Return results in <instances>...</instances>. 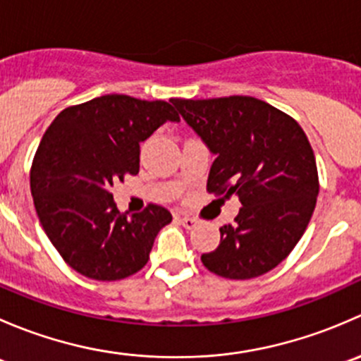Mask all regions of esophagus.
Masks as SVG:
<instances>
[{"label": "esophagus", "mask_w": 361, "mask_h": 361, "mask_svg": "<svg viewBox=\"0 0 361 361\" xmlns=\"http://www.w3.org/2000/svg\"><path fill=\"white\" fill-rule=\"evenodd\" d=\"M178 220H180V224L183 225L185 228H194L195 225H197V220L192 216H187V214H181V216H178Z\"/></svg>", "instance_id": "esophagus-1"}]
</instances>
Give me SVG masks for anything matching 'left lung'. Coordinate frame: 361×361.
Segmentation results:
<instances>
[{
  "instance_id": "1",
  "label": "left lung",
  "mask_w": 361,
  "mask_h": 361,
  "mask_svg": "<svg viewBox=\"0 0 361 361\" xmlns=\"http://www.w3.org/2000/svg\"><path fill=\"white\" fill-rule=\"evenodd\" d=\"M214 162L207 192L243 207L201 257L221 278L251 279L281 264L307 228L319 192L314 152L290 115L250 96L171 99Z\"/></svg>"
}]
</instances>
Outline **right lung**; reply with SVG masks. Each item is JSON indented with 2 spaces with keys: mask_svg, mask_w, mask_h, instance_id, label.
<instances>
[{
  "mask_svg": "<svg viewBox=\"0 0 361 361\" xmlns=\"http://www.w3.org/2000/svg\"><path fill=\"white\" fill-rule=\"evenodd\" d=\"M166 122H180L166 101L108 94L63 110L43 134L31 167L32 201L54 248L82 276L136 274L173 220L157 204L127 216L110 194L113 181L137 174L140 143Z\"/></svg>",
  "mask_w": 361,
  "mask_h": 361,
  "instance_id": "obj_1",
  "label": "right lung"
}]
</instances>
